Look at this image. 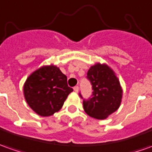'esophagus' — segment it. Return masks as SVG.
I'll return each instance as SVG.
<instances>
[{
    "label": "esophagus",
    "mask_w": 152,
    "mask_h": 152,
    "mask_svg": "<svg viewBox=\"0 0 152 152\" xmlns=\"http://www.w3.org/2000/svg\"><path fill=\"white\" fill-rule=\"evenodd\" d=\"M74 92H75V93H78V86L74 87Z\"/></svg>",
    "instance_id": "obj_1"
}]
</instances>
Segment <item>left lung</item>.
Masks as SVG:
<instances>
[{
  "label": "left lung",
  "mask_w": 152,
  "mask_h": 152,
  "mask_svg": "<svg viewBox=\"0 0 152 152\" xmlns=\"http://www.w3.org/2000/svg\"><path fill=\"white\" fill-rule=\"evenodd\" d=\"M87 78L94 91L91 98L83 100V109L91 118L106 119L118 109L122 102V89L118 77L109 66L98 63L90 67Z\"/></svg>",
  "instance_id": "obj_1"
}]
</instances>
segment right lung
Listing matches in <instances>:
<instances>
[{"label": "right lung", "instance_id": "right-lung-1", "mask_svg": "<svg viewBox=\"0 0 152 152\" xmlns=\"http://www.w3.org/2000/svg\"><path fill=\"white\" fill-rule=\"evenodd\" d=\"M73 88L67 84V77L58 67L43 66L27 78L24 96L30 108L41 117L57 113Z\"/></svg>", "mask_w": 152, "mask_h": 152}]
</instances>
